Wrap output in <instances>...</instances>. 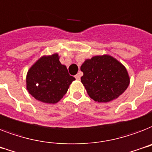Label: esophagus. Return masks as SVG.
Returning <instances> with one entry per match:
<instances>
[{
    "label": "esophagus",
    "instance_id": "esophagus-1",
    "mask_svg": "<svg viewBox=\"0 0 152 152\" xmlns=\"http://www.w3.org/2000/svg\"><path fill=\"white\" fill-rule=\"evenodd\" d=\"M81 76H82V73L79 72L77 75H75V78L77 80H80V78H81Z\"/></svg>",
    "mask_w": 152,
    "mask_h": 152
}]
</instances>
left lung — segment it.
<instances>
[{
    "instance_id": "8db88e82",
    "label": "left lung",
    "mask_w": 152,
    "mask_h": 152,
    "mask_svg": "<svg viewBox=\"0 0 152 152\" xmlns=\"http://www.w3.org/2000/svg\"><path fill=\"white\" fill-rule=\"evenodd\" d=\"M81 70L83 72L81 81L87 93L99 103L117 99L129 85L130 79L126 67L109 55L86 59Z\"/></svg>"
}]
</instances>
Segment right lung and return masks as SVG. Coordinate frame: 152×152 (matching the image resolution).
Returning <instances> with one entry per match:
<instances>
[{
    "label": "right lung",
    "instance_id": "1",
    "mask_svg": "<svg viewBox=\"0 0 152 152\" xmlns=\"http://www.w3.org/2000/svg\"><path fill=\"white\" fill-rule=\"evenodd\" d=\"M75 78L59 62L57 53L44 56L36 61L26 75V89L35 99L46 104H56L66 93Z\"/></svg>",
    "mask_w": 152,
    "mask_h": 152
}]
</instances>
